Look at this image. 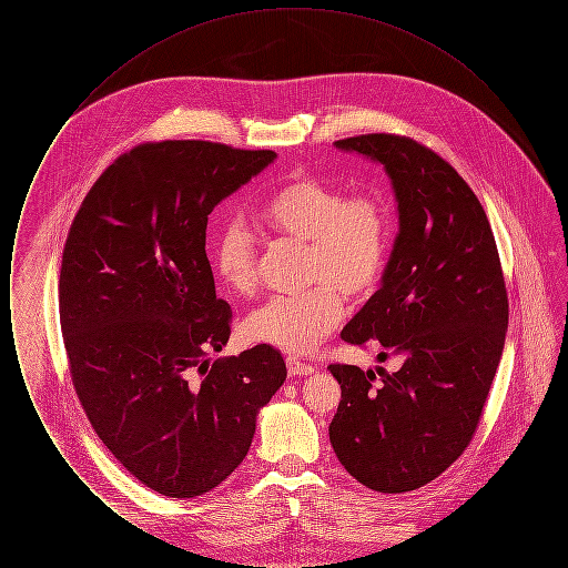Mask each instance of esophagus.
Listing matches in <instances>:
<instances>
[{
	"label": "esophagus",
	"mask_w": 568,
	"mask_h": 568,
	"mask_svg": "<svg viewBox=\"0 0 568 568\" xmlns=\"http://www.w3.org/2000/svg\"><path fill=\"white\" fill-rule=\"evenodd\" d=\"M287 371H290L292 377H297V375H313V373H315V366L304 364V362H300L296 357H287Z\"/></svg>",
	"instance_id": "esophagus-1"
}]
</instances>
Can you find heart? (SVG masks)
Segmentation results:
<instances>
[{"label":"heart","instance_id":"obj_1","mask_svg":"<svg viewBox=\"0 0 568 568\" xmlns=\"http://www.w3.org/2000/svg\"><path fill=\"white\" fill-rule=\"evenodd\" d=\"M260 223L281 239L306 244L311 285L297 297H272L244 320L246 341L281 352H315L343 320V300L373 292L387 255L389 219L375 195L345 197L334 185L300 176L276 187L257 211ZM211 262L221 285L246 296L255 290V244L243 223H225L213 241Z\"/></svg>","mask_w":568,"mask_h":568}]
</instances>
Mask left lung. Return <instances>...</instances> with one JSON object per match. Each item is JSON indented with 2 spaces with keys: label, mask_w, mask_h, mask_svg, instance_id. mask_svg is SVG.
<instances>
[{
  "label": "left lung",
  "mask_w": 568,
  "mask_h": 568,
  "mask_svg": "<svg viewBox=\"0 0 568 568\" xmlns=\"http://www.w3.org/2000/svg\"><path fill=\"white\" fill-rule=\"evenodd\" d=\"M334 146L381 163L398 204L381 287L341 336L378 345V362L392 355L400 368L329 366L343 389L329 443L362 486L403 494L447 470L477 430L505 347L507 290L486 211L449 163L403 135Z\"/></svg>",
  "instance_id": "left-lung-1"
}]
</instances>
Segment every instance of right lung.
I'll use <instances>...</instances> for the list:
<instances>
[{"instance_id":"right-lung-1","label":"right lung","mask_w":568,"mask_h":568,"mask_svg":"<svg viewBox=\"0 0 568 568\" xmlns=\"http://www.w3.org/2000/svg\"><path fill=\"white\" fill-rule=\"evenodd\" d=\"M274 160L204 140L140 144L95 181L65 241L59 320L79 400L112 456L170 498L239 468L287 377L271 345L206 357L232 320L206 257L209 215Z\"/></svg>"}]
</instances>
